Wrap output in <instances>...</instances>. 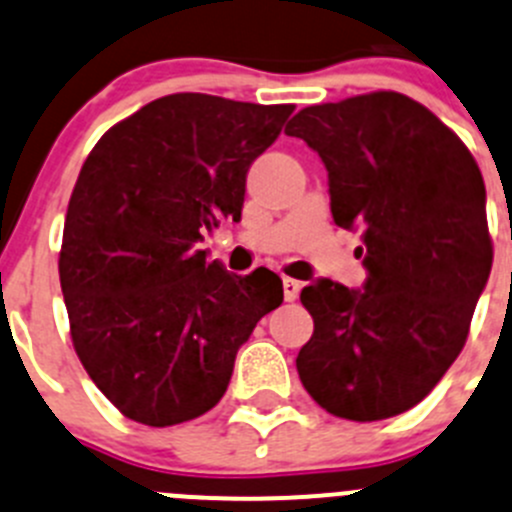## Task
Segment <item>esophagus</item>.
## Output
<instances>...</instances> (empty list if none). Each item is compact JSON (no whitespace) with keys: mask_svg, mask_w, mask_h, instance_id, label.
Here are the masks:
<instances>
[{"mask_svg":"<svg viewBox=\"0 0 512 512\" xmlns=\"http://www.w3.org/2000/svg\"><path fill=\"white\" fill-rule=\"evenodd\" d=\"M282 292H285L287 302H295L297 295H300V282L292 280V277H285V280H282Z\"/></svg>","mask_w":512,"mask_h":512,"instance_id":"esophagus-1","label":"esophagus"}]
</instances>
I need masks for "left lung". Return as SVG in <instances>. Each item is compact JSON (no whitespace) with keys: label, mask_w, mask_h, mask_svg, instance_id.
<instances>
[{"label":"left lung","mask_w":512,"mask_h":512,"mask_svg":"<svg viewBox=\"0 0 512 512\" xmlns=\"http://www.w3.org/2000/svg\"><path fill=\"white\" fill-rule=\"evenodd\" d=\"M285 135L325 162L330 210L360 227L367 282L302 290L315 320L297 372L320 408L357 423L418 405L463 350L493 267L478 162L428 107L370 92L300 109Z\"/></svg>","instance_id":"8db88e82"}]
</instances>
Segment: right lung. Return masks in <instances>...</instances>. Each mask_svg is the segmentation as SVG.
<instances>
[{"instance_id":"obj_1","label":"right lung","mask_w":512,"mask_h":512,"mask_svg":"<svg viewBox=\"0 0 512 512\" xmlns=\"http://www.w3.org/2000/svg\"><path fill=\"white\" fill-rule=\"evenodd\" d=\"M292 109L167 94L109 127L84 160L59 282L74 352L124 418L167 428L215 408L240 345L280 307L275 272L230 275L200 242L240 220L247 170Z\"/></svg>"}]
</instances>
